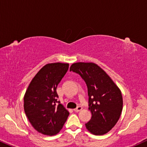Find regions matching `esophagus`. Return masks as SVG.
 <instances>
[{
	"label": "esophagus",
	"mask_w": 147,
	"mask_h": 147,
	"mask_svg": "<svg viewBox=\"0 0 147 147\" xmlns=\"http://www.w3.org/2000/svg\"><path fill=\"white\" fill-rule=\"evenodd\" d=\"M83 108L81 107V106H78V107L76 108V109H74V111H75V112H79V111H81V110H82Z\"/></svg>",
	"instance_id": "1"
}]
</instances>
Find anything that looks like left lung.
<instances>
[{
  "label": "left lung",
  "instance_id": "1",
  "mask_svg": "<svg viewBox=\"0 0 147 147\" xmlns=\"http://www.w3.org/2000/svg\"><path fill=\"white\" fill-rule=\"evenodd\" d=\"M70 71L79 74L87 87L92 118L85 127L94 135L109 132L118 121L123 109L119 88L105 70L94 63H74Z\"/></svg>",
  "mask_w": 147,
  "mask_h": 147
}]
</instances>
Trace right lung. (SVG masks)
Here are the masks:
<instances>
[{"label":"right lung","mask_w":147,"mask_h":147,"mask_svg":"<svg viewBox=\"0 0 147 147\" xmlns=\"http://www.w3.org/2000/svg\"><path fill=\"white\" fill-rule=\"evenodd\" d=\"M69 64L51 63L34 76L24 98V109L31 125L44 135L57 134L67 120L69 112L57 101V85Z\"/></svg>","instance_id":"add662e5"}]
</instances>
